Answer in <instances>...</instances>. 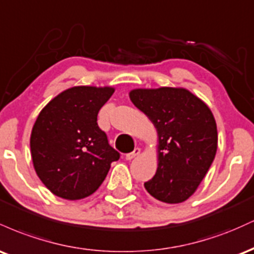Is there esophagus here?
<instances>
[{
	"instance_id": "obj_1",
	"label": "esophagus",
	"mask_w": 254,
	"mask_h": 254,
	"mask_svg": "<svg viewBox=\"0 0 254 254\" xmlns=\"http://www.w3.org/2000/svg\"><path fill=\"white\" fill-rule=\"evenodd\" d=\"M139 153H141V149H139V148H135V149L131 151V153H127V155H125V159H127V160L133 159V157H136Z\"/></svg>"
}]
</instances>
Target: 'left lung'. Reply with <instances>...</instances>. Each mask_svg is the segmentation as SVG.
<instances>
[{
    "instance_id": "obj_1",
    "label": "left lung",
    "mask_w": 254,
    "mask_h": 254,
    "mask_svg": "<svg viewBox=\"0 0 254 254\" xmlns=\"http://www.w3.org/2000/svg\"><path fill=\"white\" fill-rule=\"evenodd\" d=\"M130 99L153 122L159 136V165L144 188L156 199L176 204L194 193L217 150L210 109L184 88L133 89Z\"/></svg>"
}]
</instances>
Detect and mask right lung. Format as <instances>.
I'll return each mask as SVG.
<instances>
[{"mask_svg": "<svg viewBox=\"0 0 254 254\" xmlns=\"http://www.w3.org/2000/svg\"><path fill=\"white\" fill-rule=\"evenodd\" d=\"M113 92L111 87H72L38 116L31 133L32 161L39 179L56 196L70 200L89 196L121 157L97 123Z\"/></svg>", "mask_w": 254, "mask_h": 254, "instance_id": "add662e5", "label": "right lung"}]
</instances>
